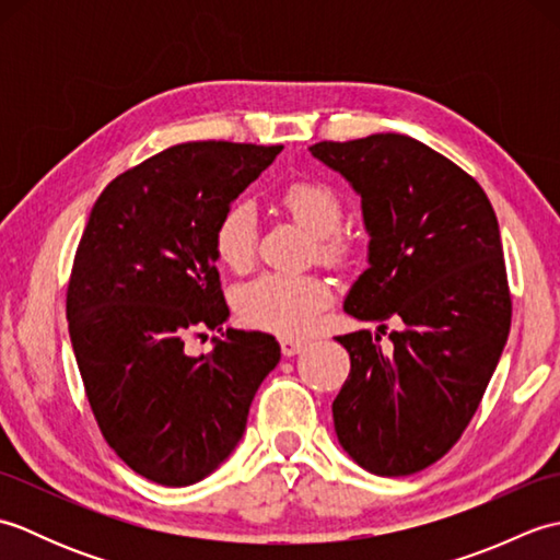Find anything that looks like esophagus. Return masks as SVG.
Masks as SVG:
<instances>
[{
    "mask_svg": "<svg viewBox=\"0 0 560 560\" xmlns=\"http://www.w3.org/2000/svg\"><path fill=\"white\" fill-rule=\"evenodd\" d=\"M279 343H281V353L287 355V359H291V355L301 353L305 349V341L303 339H293V337H283Z\"/></svg>",
    "mask_w": 560,
    "mask_h": 560,
    "instance_id": "34e87169",
    "label": "esophagus"
}]
</instances>
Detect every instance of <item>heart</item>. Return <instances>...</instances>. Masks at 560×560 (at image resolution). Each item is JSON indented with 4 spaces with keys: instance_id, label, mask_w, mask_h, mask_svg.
I'll return each instance as SVG.
<instances>
[{
    "instance_id": "1",
    "label": "heart",
    "mask_w": 560,
    "mask_h": 560,
    "mask_svg": "<svg viewBox=\"0 0 560 560\" xmlns=\"http://www.w3.org/2000/svg\"><path fill=\"white\" fill-rule=\"evenodd\" d=\"M281 209L313 235L311 255L327 267H341L351 255V241L339 231L343 205L339 192L323 180H293L281 189ZM257 213L247 201H235L213 229V255L225 269L247 271L257 255ZM331 301L325 279L315 273L267 271L233 293V305L245 325L281 337L311 331Z\"/></svg>"
}]
</instances>
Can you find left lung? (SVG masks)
<instances>
[{
	"label": "left lung",
	"instance_id": "1",
	"mask_svg": "<svg viewBox=\"0 0 560 560\" xmlns=\"http://www.w3.org/2000/svg\"><path fill=\"white\" fill-rule=\"evenodd\" d=\"M315 159L361 195L368 269L343 311L395 317L392 347L368 329L337 337L351 373L331 404L353 462L377 477L431 467L477 413L513 317L501 231L471 175L404 135L319 141Z\"/></svg>",
	"mask_w": 560,
	"mask_h": 560
}]
</instances>
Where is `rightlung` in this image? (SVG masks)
I'll return each instance as SVG.
<instances>
[{
	"instance_id": "right-lung-1",
	"label": "right lung",
	"mask_w": 560,
	"mask_h": 560,
	"mask_svg": "<svg viewBox=\"0 0 560 560\" xmlns=\"http://www.w3.org/2000/svg\"><path fill=\"white\" fill-rule=\"evenodd\" d=\"M281 149L187 141L117 175L91 209L67 287L69 337L103 438L149 481L209 477L281 359L271 335L241 329L207 357L184 351L229 319L213 229Z\"/></svg>"
}]
</instances>
